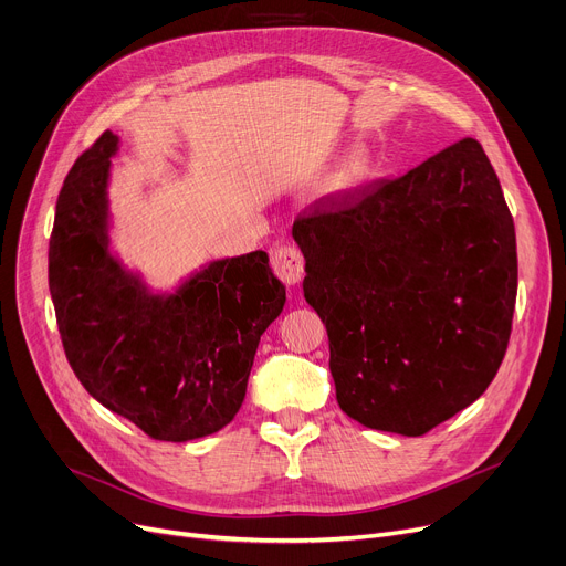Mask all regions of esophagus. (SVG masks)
I'll list each match as a JSON object with an SVG mask.
<instances>
[{"label":"esophagus","mask_w":566,"mask_h":566,"mask_svg":"<svg viewBox=\"0 0 566 566\" xmlns=\"http://www.w3.org/2000/svg\"><path fill=\"white\" fill-rule=\"evenodd\" d=\"M273 268L286 284H298L305 275V259L295 245H282L273 252Z\"/></svg>","instance_id":"esophagus-1"}]
</instances>
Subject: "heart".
Wrapping results in <instances>:
<instances>
[{
	"label": "heart",
	"mask_w": 566,
	"mask_h": 566,
	"mask_svg": "<svg viewBox=\"0 0 566 566\" xmlns=\"http://www.w3.org/2000/svg\"><path fill=\"white\" fill-rule=\"evenodd\" d=\"M371 169H374V156H371L369 148L365 144L353 146L342 158L339 169L331 181V188L337 190V192H346V190L358 188L371 176Z\"/></svg>",
	"instance_id": "obj_1"
}]
</instances>
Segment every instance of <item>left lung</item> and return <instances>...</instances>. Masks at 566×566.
<instances>
[{"mask_svg": "<svg viewBox=\"0 0 566 566\" xmlns=\"http://www.w3.org/2000/svg\"><path fill=\"white\" fill-rule=\"evenodd\" d=\"M293 238L348 418L424 436L484 395L510 344L518 259L478 139L316 199Z\"/></svg>", "mask_w": 566, "mask_h": 566, "instance_id": "obj_1", "label": "left lung"}]
</instances>
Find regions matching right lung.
Here are the masks:
<instances>
[{
    "mask_svg": "<svg viewBox=\"0 0 566 566\" xmlns=\"http://www.w3.org/2000/svg\"><path fill=\"white\" fill-rule=\"evenodd\" d=\"M116 148L105 130L56 199L48 282L59 335L84 390L148 438L211 436L241 408L259 339L286 291L256 250L208 263L176 293H148L107 250Z\"/></svg>",
    "mask_w": 566,
    "mask_h": 566,
    "instance_id": "1",
    "label": "right lung"
}]
</instances>
